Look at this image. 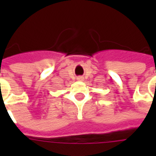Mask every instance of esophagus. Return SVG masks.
<instances>
[{"instance_id":"obj_1","label":"esophagus","mask_w":156,"mask_h":156,"mask_svg":"<svg viewBox=\"0 0 156 156\" xmlns=\"http://www.w3.org/2000/svg\"><path fill=\"white\" fill-rule=\"evenodd\" d=\"M77 80H78V81H83V80H84V78H83V76H79V77H78V78H77Z\"/></svg>"}]
</instances>
